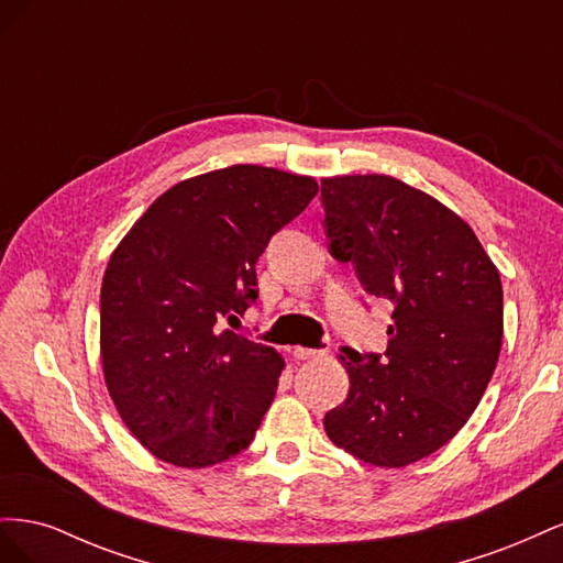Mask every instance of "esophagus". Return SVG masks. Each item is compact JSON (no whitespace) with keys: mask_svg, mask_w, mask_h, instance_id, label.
<instances>
[{"mask_svg":"<svg viewBox=\"0 0 563 563\" xmlns=\"http://www.w3.org/2000/svg\"><path fill=\"white\" fill-rule=\"evenodd\" d=\"M327 352L323 350H310V347H294V356L298 362H308V360H319Z\"/></svg>","mask_w":563,"mask_h":563,"instance_id":"1","label":"esophagus"}]
</instances>
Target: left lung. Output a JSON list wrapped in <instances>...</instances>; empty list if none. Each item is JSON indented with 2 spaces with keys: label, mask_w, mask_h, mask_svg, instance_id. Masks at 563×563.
Instances as JSON below:
<instances>
[{
  "label": "left lung",
  "mask_w": 563,
  "mask_h": 563,
  "mask_svg": "<svg viewBox=\"0 0 563 563\" xmlns=\"http://www.w3.org/2000/svg\"><path fill=\"white\" fill-rule=\"evenodd\" d=\"M321 203L333 258L395 308L385 354L343 347L350 391L323 430L368 465H411L484 397L503 345L500 275L463 218L397 178H323Z\"/></svg>",
  "instance_id": "obj_1"
}]
</instances>
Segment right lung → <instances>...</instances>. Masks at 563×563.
<instances>
[{
	"instance_id": "obj_1",
	"label": "right lung",
	"mask_w": 563,
	"mask_h": 563,
	"mask_svg": "<svg viewBox=\"0 0 563 563\" xmlns=\"http://www.w3.org/2000/svg\"><path fill=\"white\" fill-rule=\"evenodd\" d=\"M317 190L277 168H220L166 190L114 249L100 288L106 385L164 463H223L261 428L284 360L225 321L258 300L255 263Z\"/></svg>"
}]
</instances>
